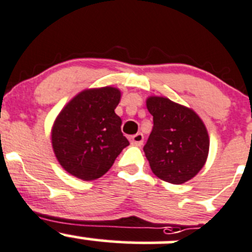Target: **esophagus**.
<instances>
[{"label": "esophagus", "instance_id": "1", "mask_svg": "<svg viewBox=\"0 0 252 252\" xmlns=\"http://www.w3.org/2000/svg\"><path fill=\"white\" fill-rule=\"evenodd\" d=\"M144 141V135L141 133H136L135 135L130 136V143L135 146H140Z\"/></svg>", "mask_w": 252, "mask_h": 252}]
</instances>
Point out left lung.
<instances>
[{
    "mask_svg": "<svg viewBox=\"0 0 252 252\" xmlns=\"http://www.w3.org/2000/svg\"><path fill=\"white\" fill-rule=\"evenodd\" d=\"M146 108L154 121L144 146L151 171L173 185L187 182L208 158L209 135L203 121L193 109L166 97H148Z\"/></svg>",
    "mask_w": 252,
    "mask_h": 252,
    "instance_id": "obj_1",
    "label": "left lung"
}]
</instances>
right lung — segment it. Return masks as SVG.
Segmentation results:
<instances>
[{"label": "right lung", "mask_w": 252, "mask_h": 252, "mask_svg": "<svg viewBox=\"0 0 252 252\" xmlns=\"http://www.w3.org/2000/svg\"><path fill=\"white\" fill-rule=\"evenodd\" d=\"M121 91L106 86L77 94L51 128V145L61 167L82 181L103 176L129 141L114 109Z\"/></svg>", "instance_id": "1"}]
</instances>
